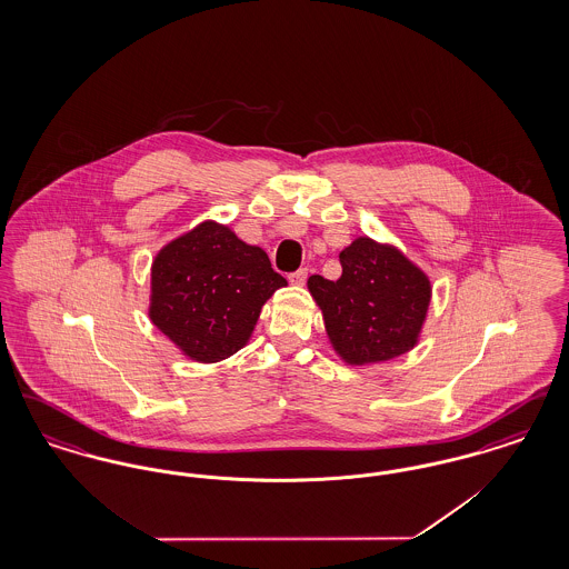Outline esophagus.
<instances>
[{
	"label": "esophagus",
	"mask_w": 569,
	"mask_h": 569,
	"mask_svg": "<svg viewBox=\"0 0 569 569\" xmlns=\"http://www.w3.org/2000/svg\"><path fill=\"white\" fill-rule=\"evenodd\" d=\"M288 279H290L292 286H302V283L307 281V269H298V271L292 272Z\"/></svg>",
	"instance_id": "esophagus-1"
}]
</instances>
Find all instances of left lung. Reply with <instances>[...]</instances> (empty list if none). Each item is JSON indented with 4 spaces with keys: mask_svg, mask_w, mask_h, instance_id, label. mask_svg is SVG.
Segmentation results:
<instances>
[{
    "mask_svg": "<svg viewBox=\"0 0 569 569\" xmlns=\"http://www.w3.org/2000/svg\"><path fill=\"white\" fill-rule=\"evenodd\" d=\"M337 281L307 279L322 311L335 353L352 367L378 365L411 352L433 298L429 274L392 243L358 237L339 253Z\"/></svg>",
    "mask_w": 569,
    "mask_h": 569,
    "instance_id": "left-lung-1",
    "label": "left lung"
}]
</instances>
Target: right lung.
<instances>
[{
    "label": "right lung",
    "mask_w": 569,
    "mask_h": 569,
    "mask_svg": "<svg viewBox=\"0 0 569 569\" xmlns=\"http://www.w3.org/2000/svg\"><path fill=\"white\" fill-rule=\"evenodd\" d=\"M286 286L262 247L204 219L156 253L149 320L183 356L213 365L249 343L264 302Z\"/></svg>",
    "instance_id": "1"
}]
</instances>
